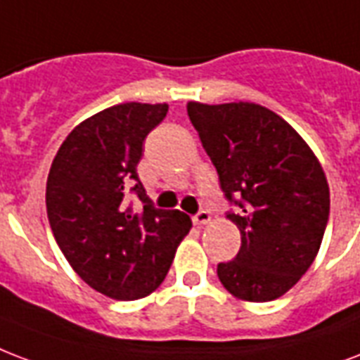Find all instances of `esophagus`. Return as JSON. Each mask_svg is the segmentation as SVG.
Returning a JSON list of instances; mask_svg holds the SVG:
<instances>
[{
  "label": "esophagus",
  "instance_id": "esophagus-1",
  "mask_svg": "<svg viewBox=\"0 0 360 360\" xmlns=\"http://www.w3.org/2000/svg\"><path fill=\"white\" fill-rule=\"evenodd\" d=\"M210 221H211L210 211H205V210H200L196 215H192V223L194 224H207Z\"/></svg>",
  "mask_w": 360,
  "mask_h": 360
}]
</instances>
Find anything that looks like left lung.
<instances>
[{"label":"left lung","instance_id":"obj_1","mask_svg":"<svg viewBox=\"0 0 360 360\" xmlns=\"http://www.w3.org/2000/svg\"><path fill=\"white\" fill-rule=\"evenodd\" d=\"M186 113L241 234L240 251L219 262L217 276L241 300H276L317 257L330 211L325 172L295 128L266 107L191 101Z\"/></svg>","mask_w":360,"mask_h":360}]
</instances>
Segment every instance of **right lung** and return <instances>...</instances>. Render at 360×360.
Instances as JSON below:
<instances>
[{"label": "right lung", "instance_id": "1", "mask_svg": "<svg viewBox=\"0 0 360 360\" xmlns=\"http://www.w3.org/2000/svg\"><path fill=\"white\" fill-rule=\"evenodd\" d=\"M166 113V103L136 101L103 109L65 137L49 172L46 215L56 243L84 283L115 300L150 295L192 226L185 213L155 207L137 177L145 137Z\"/></svg>", "mask_w": 360, "mask_h": 360}]
</instances>
